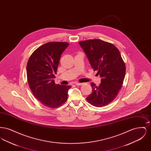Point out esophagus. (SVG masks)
<instances>
[{
	"instance_id": "obj_1",
	"label": "esophagus",
	"mask_w": 151,
	"mask_h": 151,
	"mask_svg": "<svg viewBox=\"0 0 151 151\" xmlns=\"http://www.w3.org/2000/svg\"><path fill=\"white\" fill-rule=\"evenodd\" d=\"M75 84L76 85V86H81L83 84H82V83H75Z\"/></svg>"
}]
</instances>
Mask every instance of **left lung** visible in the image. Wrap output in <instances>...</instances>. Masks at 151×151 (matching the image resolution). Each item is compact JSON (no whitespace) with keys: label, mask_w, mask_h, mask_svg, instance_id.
I'll return each mask as SVG.
<instances>
[{"label":"left lung","mask_w":151,"mask_h":151,"mask_svg":"<svg viewBox=\"0 0 151 151\" xmlns=\"http://www.w3.org/2000/svg\"><path fill=\"white\" fill-rule=\"evenodd\" d=\"M94 71L102 78L100 84L91 85L92 92L87 101L96 107L105 106L112 102L121 88L126 65L119 50L112 43L99 39L79 42Z\"/></svg>","instance_id":"obj_1"}]
</instances>
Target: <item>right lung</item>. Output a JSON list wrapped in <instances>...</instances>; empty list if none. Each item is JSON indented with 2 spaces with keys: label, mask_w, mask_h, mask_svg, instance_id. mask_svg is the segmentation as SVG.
Wrapping results in <instances>:
<instances>
[{
  "label": "right lung",
  "mask_w": 151,
  "mask_h": 151,
  "mask_svg": "<svg viewBox=\"0 0 151 151\" xmlns=\"http://www.w3.org/2000/svg\"><path fill=\"white\" fill-rule=\"evenodd\" d=\"M68 42H50L34 51L27 66V80L32 93L45 106L60 107L67 100L70 86L56 84L54 79L62 52Z\"/></svg>",
  "instance_id": "1"
}]
</instances>
